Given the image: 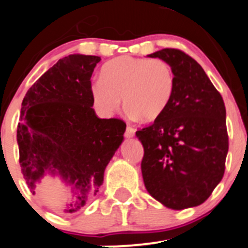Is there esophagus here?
<instances>
[{"label": "esophagus", "mask_w": 248, "mask_h": 248, "mask_svg": "<svg viewBox=\"0 0 248 248\" xmlns=\"http://www.w3.org/2000/svg\"><path fill=\"white\" fill-rule=\"evenodd\" d=\"M135 135V129L132 126H130V125H127L126 126V130H125V136L126 137H132Z\"/></svg>", "instance_id": "obj_1"}]
</instances>
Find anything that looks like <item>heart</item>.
I'll return each instance as SVG.
<instances>
[{"mask_svg":"<svg viewBox=\"0 0 248 248\" xmlns=\"http://www.w3.org/2000/svg\"><path fill=\"white\" fill-rule=\"evenodd\" d=\"M175 92V73L161 59L121 56L105 63L101 80L90 88L97 111L113 116L124 106L132 117L146 122L155 121L164 113Z\"/></svg>","mask_w":248,"mask_h":248,"instance_id":"1","label":"heart"}]
</instances>
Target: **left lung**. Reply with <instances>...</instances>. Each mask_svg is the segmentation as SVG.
<instances>
[{
  "mask_svg": "<svg viewBox=\"0 0 248 248\" xmlns=\"http://www.w3.org/2000/svg\"><path fill=\"white\" fill-rule=\"evenodd\" d=\"M147 56L172 67L175 92L164 113L136 131L144 151V186L169 208L198 206L224 175L229 148L224 101L202 66L185 51L165 48Z\"/></svg>",
  "mask_w": 248,
  "mask_h": 248,
  "instance_id": "1",
  "label": "left lung"
}]
</instances>
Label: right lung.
<instances>
[{
    "instance_id": "obj_1",
    "label": "right lung",
    "mask_w": 248,
    "mask_h": 248,
    "mask_svg": "<svg viewBox=\"0 0 248 248\" xmlns=\"http://www.w3.org/2000/svg\"><path fill=\"white\" fill-rule=\"evenodd\" d=\"M101 58L72 54L60 59L28 90L16 130L19 163L29 188L46 172L72 186L66 212L83 207L104 182L107 164L124 140L122 119H101L93 108L92 78Z\"/></svg>"
}]
</instances>
